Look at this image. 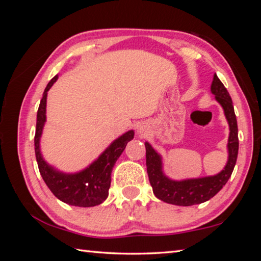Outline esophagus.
Listing matches in <instances>:
<instances>
[{"instance_id":"esophagus-1","label":"esophagus","mask_w":261,"mask_h":261,"mask_svg":"<svg viewBox=\"0 0 261 261\" xmlns=\"http://www.w3.org/2000/svg\"><path fill=\"white\" fill-rule=\"evenodd\" d=\"M138 132H139V134H143V132H144V129H141V127H140V129L138 130Z\"/></svg>"}]
</instances>
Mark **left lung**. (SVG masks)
<instances>
[{
	"mask_svg": "<svg viewBox=\"0 0 261 261\" xmlns=\"http://www.w3.org/2000/svg\"><path fill=\"white\" fill-rule=\"evenodd\" d=\"M212 93L215 99L222 106L224 115L229 124V139H228V161L222 171L214 176H207L200 178H190L183 180H174L168 178L162 171V159L147 141L146 147V167L147 174L153 188V192L159 199L177 206H192L205 202L213 198L232 174L233 167L236 165L238 154V129L235 110L232 101L227 88L221 83L220 79L214 74L211 85Z\"/></svg>",
	"mask_w": 261,
	"mask_h": 261,
	"instance_id": "8db88e82",
	"label": "left lung"
}]
</instances>
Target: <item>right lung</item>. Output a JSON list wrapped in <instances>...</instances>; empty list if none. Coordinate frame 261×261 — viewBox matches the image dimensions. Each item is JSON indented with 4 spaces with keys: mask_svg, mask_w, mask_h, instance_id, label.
Returning a JSON list of instances; mask_svg holds the SVG:
<instances>
[{
    "mask_svg": "<svg viewBox=\"0 0 261 261\" xmlns=\"http://www.w3.org/2000/svg\"><path fill=\"white\" fill-rule=\"evenodd\" d=\"M59 76L51 78L43 92L37 115V129L34 136V151L39 171L53 194L65 204L78 207L100 205L108 197L112 171L117 159L124 151L126 144L134 139L135 132L130 130L114 140L106 151L85 169L74 174H65L48 165L41 155L40 138L46 123L47 92Z\"/></svg>",
    "mask_w": 261,
    "mask_h": 261,
    "instance_id": "add662e5",
    "label": "right lung"
}]
</instances>
